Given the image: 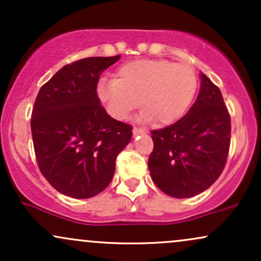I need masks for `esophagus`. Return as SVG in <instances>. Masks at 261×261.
Wrapping results in <instances>:
<instances>
[{"label": "esophagus", "mask_w": 261, "mask_h": 261, "mask_svg": "<svg viewBox=\"0 0 261 261\" xmlns=\"http://www.w3.org/2000/svg\"><path fill=\"white\" fill-rule=\"evenodd\" d=\"M133 133H134V136H139V135H145V131H143L142 128H139V127H134Z\"/></svg>", "instance_id": "esophagus-1"}]
</instances>
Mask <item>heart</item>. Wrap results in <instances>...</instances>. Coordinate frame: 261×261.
Instances as JSON below:
<instances>
[{"label": "heart", "mask_w": 261, "mask_h": 261, "mask_svg": "<svg viewBox=\"0 0 261 261\" xmlns=\"http://www.w3.org/2000/svg\"><path fill=\"white\" fill-rule=\"evenodd\" d=\"M196 89L193 66L168 60H135L119 68L116 79H101L97 95L116 120L126 119L141 103L145 108L141 120L155 119L158 124L168 125L187 113Z\"/></svg>", "instance_id": "obj_1"}]
</instances>
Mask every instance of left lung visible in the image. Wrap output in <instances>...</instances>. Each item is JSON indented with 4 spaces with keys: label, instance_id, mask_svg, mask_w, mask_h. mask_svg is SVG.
I'll return each mask as SVG.
<instances>
[{
    "label": "left lung",
    "instance_id": "8db88e82",
    "mask_svg": "<svg viewBox=\"0 0 261 261\" xmlns=\"http://www.w3.org/2000/svg\"><path fill=\"white\" fill-rule=\"evenodd\" d=\"M187 115L173 125L152 131L148 158L152 180L167 195H199L223 172L229 151L230 116L222 93L206 74Z\"/></svg>",
    "mask_w": 261,
    "mask_h": 261
}]
</instances>
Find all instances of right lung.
<instances>
[{
    "label": "right lung",
    "mask_w": 261,
    "mask_h": 261,
    "mask_svg": "<svg viewBox=\"0 0 261 261\" xmlns=\"http://www.w3.org/2000/svg\"><path fill=\"white\" fill-rule=\"evenodd\" d=\"M120 55L66 65L41 87L32 113L39 169L59 193L88 199L106 189L133 127L108 115L97 95L99 76Z\"/></svg>",
    "instance_id": "add662e5"
}]
</instances>
